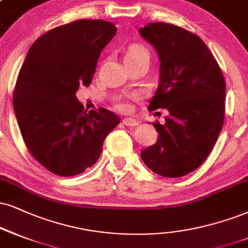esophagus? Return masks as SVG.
Listing matches in <instances>:
<instances>
[{
  "label": "esophagus",
  "instance_id": "esophagus-1",
  "mask_svg": "<svg viewBox=\"0 0 248 248\" xmlns=\"http://www.w3.org/2000/svg\"><path fill=\"white\" fill-rule=\"evenodd\" d=\"M122 123H123L125 126H137V125L139 124L138 121L133 118H124L123 121H122Z\"/></svg>",
  "mask_w": 248,
  "mask_h": 248
}]
</instances>
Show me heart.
<instances>
[{
	"instance_id": "obj_1",
	"label": "heart",
	"mask_w": 248,
	"mask_h": 248,
	"mask_svg": "<svg viewBox=\"0 0 248 248\" xmlns=\"http://www.w3.org/2000/svg\"><path fill=\"white\" fill-rule=\"evenodd\" d=\"M140 56H149L148 50L141 45L134 44V45H131L129 49H127L126 54H125V60L136 59V57H140ZM121 108H125V106L121 105Z\"/></svg>"
}]
</instances>
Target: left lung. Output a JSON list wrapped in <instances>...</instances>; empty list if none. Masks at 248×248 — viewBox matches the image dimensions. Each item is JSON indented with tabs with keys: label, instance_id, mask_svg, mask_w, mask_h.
<instances>
[{
	"label": "left lung",
	"instance_id": "8db88e82",
	"mask_svg": "<svg viewBox=\"0 0 248 248\" xmlns=\"http://www.w3.org/2000/svg\"><path fill=\"white\" fill-rule=\"evenodd\" d=\"M140 35L156 50L160 81L148 109H167L158 136L142 149L143 163L163 177H182L210 154L224 121L225 81L217 62L198 35L167 23H149Z\"/></svg>",
	"mask_w": 248,
	"mask_h": 248
}]
</instances>
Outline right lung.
<instances>
[{"label": "right lung", "instance_id": "obj_1", "mask_svg": "<svg viewBox=\"0 0 248 248\" xmlns=\"http://www.w3.org/2000/svg\"><path fill=\"white\" fill-rule=\"evenodd\" d=\"M117 29L101 19L55 27L31 46L14 91L18 126L32 156L59 176H76L99 160L106 137L121 123L114 112L84 109L76 93L88 86Z\"/></svg>", "mask_w": 248, "mask_h": 248}]
</instances>
